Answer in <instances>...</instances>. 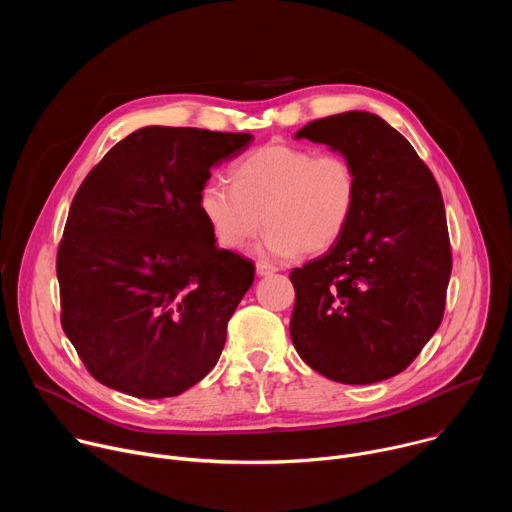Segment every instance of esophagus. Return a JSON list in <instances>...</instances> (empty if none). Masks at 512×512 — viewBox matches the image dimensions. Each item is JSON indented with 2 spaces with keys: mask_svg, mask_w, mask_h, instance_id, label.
Returning a JSON list of instances; mask_svg holds the SVG:
<instances>
[{
  "mask_svg": "<svg viewBox=\"0 0 512 512\" xmlns=\"http://www.w3.org/2000/svg\"><path fill=\"white\" fill-rule=\"evenodd\" d=\"M255 269H257V275H259V277H265V275H273V273L277 271L273 265H269V263H263V261H261V263H257V267H255Z\"/></svg>",
  "mask_w": 512,
  "mask_h": 512,
  "instance_id": "34e87169",
  "label": "esophagus"
}]
</instances>
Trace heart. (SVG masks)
Wrapping results in <instances>:
<instances>
[{
    "mask_svg": "<svg viewBox=\"0 0 512 512\" xmlns=\"http://www.w3.org/2000/svg\"><path fill=\"white\" fill-rule=\"evenodd\" d=\"M231 188L208 182L198 208L218 247L241 251L265 227L263 253L322 255L346 233L358 204V174L340 154L271 143L237 160Z\"/></svg>",
    "mask_w": 512,
    "mask_h": 512,
    "instance_id": "obj_1",
    "label": "heart"
}]
</instances>
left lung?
I'll return each instance as SVG.
<instances>
[{
	"label": "left lung",
	"instance_id": "obj_1",
	"mask_svg": "<svg viewBox=\"0 0 512 512\" xmlns=\"http://www.w3.org/2000/svg\"><path fill=\"white\" fill-rule=\"evenodd\" d=\"M302 137L348 158L360 192L342 239L289 273L291 342L332 381L379 383L405 371L444 318L452 251L442 192L379 115H330L302 127Z\"/></svg>",
	"mask_w": 512,
	"mask_h": 512
}]
</instances>
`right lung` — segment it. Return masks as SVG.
Wrapping results in <instances>:
<instances>
[{
  "label": "right lung",
  "mask_w": 512,
  "mask_h": 512,
  "mask_svg": "<svg viewBox=\"0 0 512 512\" xmlns=\"http://www.w3.org/2000/svg\"><path fill=\"white\" fill-rule=\"evenodd\" d=\"M251 133L141 127L89 172L56 257L62 330L105 387L176 397L202 381L253 285L249 259L218 249L198 194Z\"/></svg>",
  "instance_id": "add662e5"
}]
</instances>
